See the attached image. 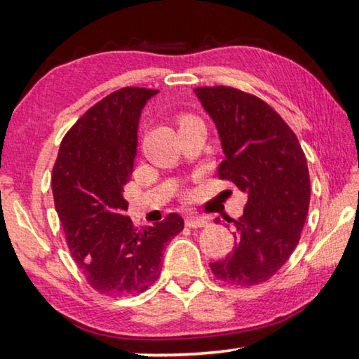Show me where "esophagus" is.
Masks as SVG:
<instances>
[{"label": "esophagus", "instance_id": "34e87169", "mask_svg": "<svg viewBox=\"0 0 359 359\" xmlns=\"http://www.w3.org/2000/svg\"><path fill=\"white\" fill-rule=\"evenodd\" d=\"M185 224L188 228H203L208 224V220L203 217H196V215H187L185 217Z\"/></svg>", "mask_w": 359, "mask_h": 359}]
</instances>
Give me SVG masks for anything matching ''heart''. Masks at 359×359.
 <instances>
[{"label":"heart","mask_w":359,"mask_h":359,"mask_svg":"<svg viewBox=\"0 0 359 359\" xmlns=\"http://www.w3.org/2000/svg\"><path fill=\"white\" fill-rule=\"evenodd\" d=\"M191 120H196V118L191 117V115H180V117H179V123H180V126H184V125H187V123H190Z\"/></svg>","instance_id":"obj_1"}]
</instances>
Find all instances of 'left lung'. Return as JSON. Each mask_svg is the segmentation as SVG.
<instances>
[{
    "instance_id": "obj_1",
    "label": "left lung",
    "mask_w": 359,
    "mask_h": 359,
    "mask_svg": "<svg viewBox=\"0 0 359 359\" xmlns=\"http://www.w3.org/2000/svg\"><path fill=\"white\" fill-rule=\"evenodd\" d=\"M214 121L224 154L218 177L245 193L244 215L226 258L210 263L220 280L250 287L267 280L297 245L311 201L306 155L269 104L231 87L193 90Z\"/></svg>"
}]
</instances>
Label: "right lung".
Instances as JSON below:
<instances>
[{
  "mask_svg": "<svg viewBox=\"0 0 359 359\" xmlns=\"http://www.w3.org/2000/svg\"><path fill=\"white\" fill-rule=\"evenodd\" d=\"M158 90L126 87L90 107L66 133L52 172L53 201L69 252L90 287L107 296L139 294L161 272L163 250L184 229L169 214L136 228L126 215L139 118Z\"/></svg>",
  "mask_w": 359,
  "mask_h": 359,
  "instance_id": "1",
  "label": "right lung"
}]
</instances>
